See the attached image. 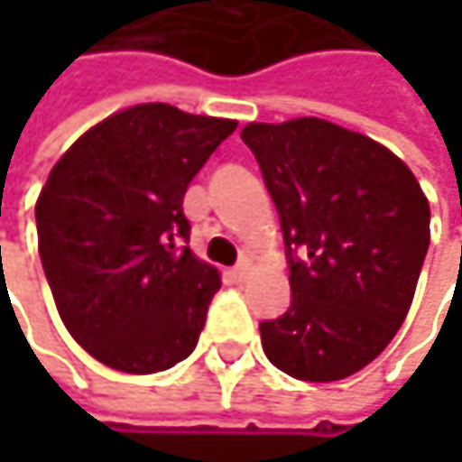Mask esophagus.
<instances>
[{
	"instance_id": "1",
	"label": "esophagus",
	"mask_w": 462,
	"mask_h": 462,
	"mask_svg": "<svg viewBox=\"0 0 462 462\" xmlns=\"http://www.w3.org/2000/svg\"><path fill=\"white\" fill-rule=\"evenodd\" d=\"M245 275H248V264H245V262L237 264V267H232V278H235V281H245Z\"/></svg>"
}]
</instances>
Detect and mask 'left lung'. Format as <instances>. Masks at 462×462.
<instances>
[{
  "label": "left lung",
  "mask_w": 462,
  "mask_h": 462,
  "mask_svg": "<svg viewBox=\"0 0 462 462\" xmlns=\"http://www.w3.org/2000/svg\"><path fill=\"white\" fill-rule=\"evenodd\" d=\"M240 139L278 208L291 283V308L259 323L264 356L297 380H345L410 313L428 200L391 149L328 120L248 123Z\"/></svg>",
  "instance_id": "obj_1"
}]
</instances>
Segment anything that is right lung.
<instances>
[{
    "label": "right lung",
    "mask_w": 462,
    "mask_h": 462,
    "mask_svg": "<svg viewBox=\"0 0 462 462\" xmlns=\"http://www.w3.org/2000/svg\"><path fill=\"white\" fill-rule=\"evenodd\" d=\"M235 128L139 104L93 125L52 165L34 208L40 259L60 321L101 364L152 374L195 350L222 281L181 245V203Z\"/></svg>",
    "instance_id": "add662e5"
}]
</instances>
